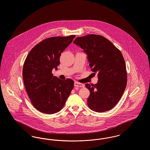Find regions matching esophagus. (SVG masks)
Instances as JSON below:
<instances>
[{
    "label": "esophagus",
    "mask_w": 150,
    "mask_h": 150,
    "mask_svg": "<svg viewBox=\"0 0 150 150\" xmlns=\"http://www.w3.org/2000/svg\"><path fill=\"white\" fill-rule=\"evenodd\" d=\"M74 86L76 87H84V85L82 83H80L77 81H75L74 83Z\"/></svg>",
    "instance_id": "34e87169"
}]
</instances>
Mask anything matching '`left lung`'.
<instances>
[{"label": "left lung", "mask_w": 150, "mask_h": 150, "mask_svg": "<svg viewBox=\"0 0 150 150\" xmlns=\"http://www.w3.org/2000/svg\"><path fill=\"white\" fill-rule=\"evenodd\" d=\"M73 43L83 50L91 70L98 74L97 84H86L90 91L88 107L98 112L111 110L120 100L127 86L126 66L120 50L99 35L78 37Z\"/></svg>", "instance_id": "left-lung-1"}]
</instances>
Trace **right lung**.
Instances as JSON below:
<instances>
[{
    "instance_id": "obj_1",
    "label": "right lung",
    "mask_w": 150,
    "mask_h": 150,
    "mask_svg": "<svg viewBox=\"0 0 150 150\" xmlns=\"http://www.w3.org/2000/svg\"><path fill=\"white\" fill-rule=\"evenodd\" d=\"M75 37L45 39L32 48L25 61L22 70L25 87L32 105L42 112H59L74 88L72 80H62L54 76L52 71L57 69L61 53Z\"/></svg>"
}]
</instances>
